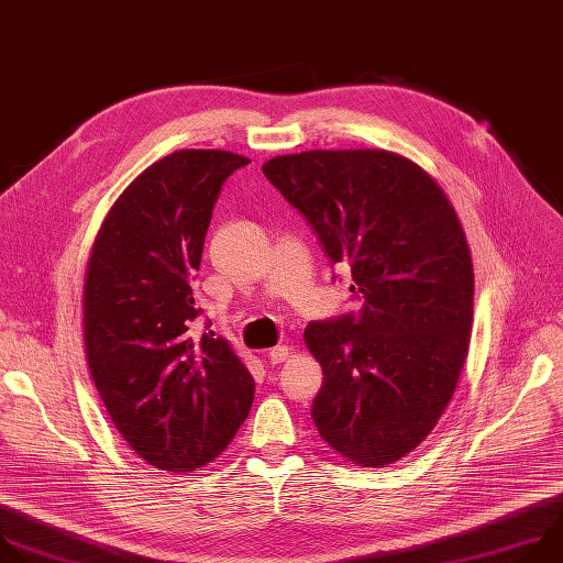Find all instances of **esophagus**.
I'll return each mask as SVG.
<instances>
[{
	"label": "esophagus",
	"mask_w": 563,
	"mask_h": 563,
	"mask_svg": "<svg viewBox=\"0 0 563 563\" xmlns=\"http://www.w3.org/2000/svg\"><path fill=\"white\" fill-rule=\"evenodd\" d=\"M288 357H290V349H288V346H275V349L268 351L271 364H282V362H286Z\"/></svg>",
	"instance_id": "34e87169"
}]
</instances>
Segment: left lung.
Returning <instances> with one entry per match:
<instances>
[{
	"label": "left lung",
	"mask_w": 563,
	"mask_h": 563,
	"mask_svg": "<svg viewBox=\"0 0 563 563\" xmlns=\"http://www.w3.org/2000/svg\"><path fill=\"white\" fill-rule=\"evenodd\" d=\"M262 170L332 264H351L364 299L360 317L303 330L323 371L317 432L362 468L388 466L430 434L468 357L475 273L462 221L434 177L390 151H306Z\"/></svg>",
	"instance_id": "obj_1"
}]
</instances>
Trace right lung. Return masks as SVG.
<instances>
[{"label":"right lung","mask_w":563,"mask_h":563,"mask_svg":"<svg viewBox=\"0 0 563 563\" xmlns=\"http://www.w3.org/2000/svg\"><path fill=\"white\" fill-rule=\"evenodd\" d=\"M249 162L186 148L151 164L110 206L88 257L84 346L95 388L124 441L159 471L210 464L253 406V375L231 342L188 332L217 195Z\"/></svg>","instance_id":"1"}]
</instances>
